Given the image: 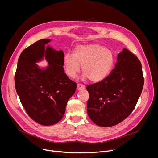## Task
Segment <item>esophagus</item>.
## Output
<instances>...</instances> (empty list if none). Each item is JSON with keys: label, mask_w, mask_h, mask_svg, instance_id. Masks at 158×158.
Instances as JSON below:
<instances>
[{"label": "esophagus", "mask_w": 158, "mask_h": 158, "mask_svg": "<svg viewBox=\"0 0 158 158\" xmlns=\"http://www.w3.org/2000/svg\"><path fill=\"white\" fill-rule=\"evenodd\" d=\"M85 89V86L82 84H77V91H81V90H84Z\"/></svg>", "instance_id": "obj_1"}]
</instances>
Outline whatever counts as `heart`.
<instances>
[{
    "label": "heart",
    "instance_id": "1",
    "mask_svg": "<svg viewBox=\"0 0 158 158\" xmlns=\"http://www.w3.org/2000/svg\"><path fill=\"white\" fill-rule=\"evenodd\" d=\"M114 62L113 52L98 44L81 45L74 49L73 55L66 54L63 59L65 71L69 77L75 78L82 66V80L89 79L93 82L106 78Z\"/></svg>",
    "mask_w": 158,
    "mask_h": 158
}]
</instances>
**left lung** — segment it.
Masks as SVG:
<instances>
[{
    "label": "left lung",
    "mask_w": 158,
    "mask_h": 158,
    "mask_svg": "<svg viewBox=\"0 0 158 158\" xmlns=\"http://www.w3.org/2000/svg\"><path fill=\"white\" fill-rule=\"evenodd\" d=\"M143 85L141 62L127 49H123L109 75L101 82L87 86L89 118L102 127L120 123L134 110Z\"/></svg>",
    "instance_id": "obj_1"
}]
</instances>
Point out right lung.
Instances as JSON below:
<instances>
[{"label": "right lung", "mask_w": 158, "mask_h": 158, "mask_svg": "<svg viewBox=\"0 0 158 158\" xmlns=\"http://www.w3.org/2000/svg\"><path fill=\"white\" fill-rule=\"evenodd\" d=\"M51 39L39 40L20 54L15 75V86L22 106L34 121L43 126L57 123L63 118L69 99L77 84L64 73V52L50 45ZM46 59L48 64L36 63Z\"/></svg>", "instance_id": "right-lung-1"}]
</instances>
